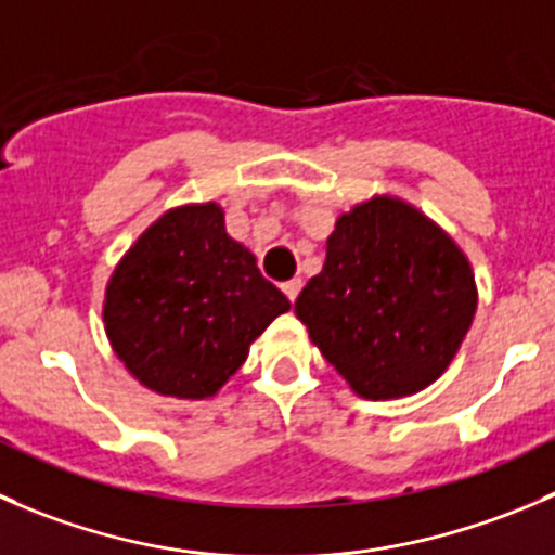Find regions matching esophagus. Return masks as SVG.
<instances>
[{
    "instance_id": "esophagus-1",
    "label": "esophagus",
    "mask_w": 555,
    "mask_h": 555,
    "mask_svg": "<svg viewBox=\"0 0 555 555\" xmlns=\"http://www.w3.org/2000/svg\"><path fill=\"white\" fill-rule=\"evenodd\" d=\"M300 287H304V282H300V279H289V282L282 284V289H284V295H287V298H289V304H295V298H298Z\"/></svg>"
}]
</instances>
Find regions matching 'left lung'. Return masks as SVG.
<instances>
[{
  "label": "left lung",
  "mask_w": 555,
  "mask_h": 555,
  "mask_svg": "<svg viewBox=\"0 0 555 555\" xmlns=\"http://www.w3.org/2000/svg\"><path fill=\"white\" fill-rule=\"evenodd\" d=\"M475 309L464 251L396 197H371L338 217L325 266L295 300L327 363L371 401L412 396L439 379Z\"/></svg>",
  "instance_id": "obj_1"
}]
</instances>
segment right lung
<instances>
[{"instance_id":"obj_1","label":"right lung","mask_w":555,"mask_h":555,"mask_svg":"<svg viewBox=\"0 0 555 555\" xmlns=\"http://www.w3.org/2000/svg\"><path fill=\"white\" fill-rule=\"evenodd\" d=\"M289 309L255 255L224 230L217 203L159 217L113 271L105 333L149 390L208 398L241 369L249 344Z\"/></svg>"}]
</instances>
